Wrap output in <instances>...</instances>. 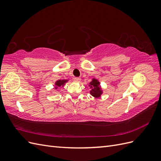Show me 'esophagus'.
I'll list each match as a JSON object with an SVG mask.
<instances>
[{
  "mask_svg": "<svg viewBox=\"0 0 161 161\" xmlns=\"http://www.w3.org/2000/svg\"><path fill=\"white\" fill-rule=\"evenodd\" d=\"M81 80V79L80 77H75V81L76 82H79Z\"/></svg>",
  "mask_w": 161,
  "mask_h": 161,
  "instance_id": "34e87169",
  "label": "esophagus"
}]
</instances>
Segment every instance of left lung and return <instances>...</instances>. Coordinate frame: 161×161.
<instances>
[{"label":"left lung","mask_w":161,"mask_h":161,"mask_svg":"<svg viewBox=\"0 0 161 161\" xmlns=\"http://www.w3.org/2000/svg\"><path fill=\"white\" fill-rule=\"evenodd\" d=\"M100 83L97 79H92V81L89 83V86L91 89V91H90V93L92 96L94 97H99L103 93L101 89L99 87Z\"/></svg>","instance_id":"1"}]
</instances>
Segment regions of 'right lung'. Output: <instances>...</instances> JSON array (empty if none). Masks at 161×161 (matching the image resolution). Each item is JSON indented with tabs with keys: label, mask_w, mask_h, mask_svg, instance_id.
<instances>
[{
	"label": "right lung",
	"mask_w": 161,
	"mask_h": 161,
	"mask_svg": "<svg viewBox=\"0 0 161 161\" xmlns=\"http://www.w3.org/2000/svg\"><path fill=\"white\" fill-rule=\"evenodd\" d=\"M68 80H58L55 82V89H57L58 87H60V86H64L66 82H67Z\"/></svg>",
	"instance_id": "add662e5"
}]
</instances>
